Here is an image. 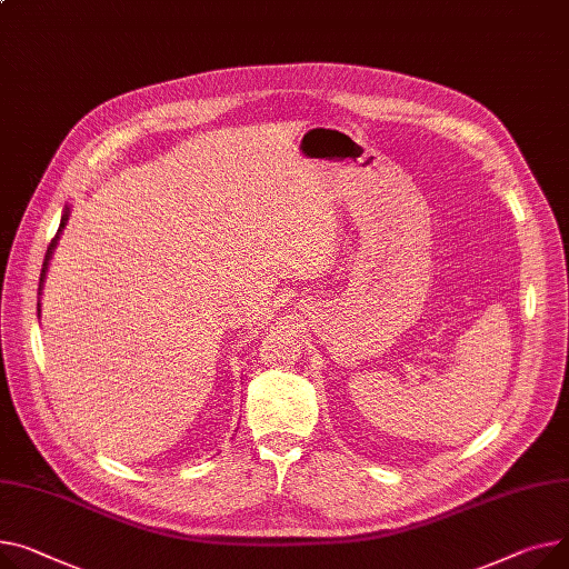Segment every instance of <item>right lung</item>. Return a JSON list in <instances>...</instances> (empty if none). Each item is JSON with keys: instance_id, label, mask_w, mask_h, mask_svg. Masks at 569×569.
Segmentation results:
<instances>
[{"instance_id": "obj_1", "label": "right lung", "mask_w": 569, "mask_h": 569, "mask_svg": "<svg viewBox=\"0 0 569 569\" xmlns=\"http://www.w3.org/2000/svg\"><path fill=\"white\" fill-rule=\"evenodd\" d=\"M68 217H70V206H66V208H63L61 223H59V231H57L54 240H52V242H50V247H48V253H46V260H43V270H41V281H38V295L43 292V283H46V274H48V268H50V260H52L54 249H57V244H59V238H61V233H63V229H66ZM38 318H41V299H38Z\"/></svg>"}]
</instances>
